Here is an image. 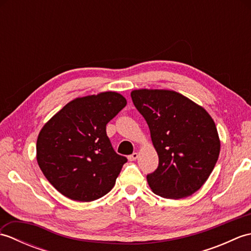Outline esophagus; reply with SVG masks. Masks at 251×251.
<instances>
[{"instance_id":"esophagus-1","label":"esophagus","mask_w":251,"mask_h":251,"mask_svg":"<svg viewBox=\"0 0 251 251\" xmlns=\"http://www.w3.org/2000/svg\"><path fill=\"white\" fill-rule=\"evenodd\" d=\"M138 156H139V154H138L137 152H134V153L131 154V155H129V156H128V159H129L130 162H132V161H136V159L138 158Z\"/></svg>"}]
</instances>
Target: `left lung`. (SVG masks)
<instances>
[{
	"instance_id": "obj_1",
	"label": "left lung",
	"mask_w": 251,
	"mask_h": 251,
	"mask_svg": "<svg viewBox=\"0 0 251 251\" xmlns=\"http://www.w3.org/2000/svg\"><path fill=\"white\" fill-rule=\"evenodd\" d=\"M131 99L145 117L158 155V167L148 175L154 193L179 200L199 191L220 153L212 117L202 106L174 90L136 89Z\"/></svg>"
}]
</instances>
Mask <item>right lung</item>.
I'll return each mask as SVG.
<instances>
[{"mask_svg":"<svg viewBox=\"0 0 251 251\" xmlns=\"http://www.w3.org/2000/svg\"><path fill=\"white\" fill-rule=\"evenodd\" d=\"M116 92L78 97L41 129L36 161L54 188L77 201H92L113 188L127 162L112 148L105 126L126 105Z\"/></svg>","mask_w":251,"mask_h":251,"instance_id":"obj_1","label":"right lung"}]
</instances>
